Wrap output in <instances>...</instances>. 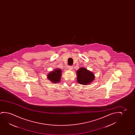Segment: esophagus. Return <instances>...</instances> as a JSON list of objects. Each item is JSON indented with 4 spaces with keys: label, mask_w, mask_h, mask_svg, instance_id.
<instances>
[{
    "label": "esophagus",
    "mask_w": 135,
    "mask_h": 135,
    "mask_svg": "<svg viewBox=\"0 0 135 135\" xmlns=\"http://www.w3.org/2000/svg\"><path fill=\"white\" fill-rule=\"evenodd\" d=\"M69 69H70V70H72V69H73V66H69Z\"/></svg>",
    "instance_id": "34e87169"
}]
</instances>
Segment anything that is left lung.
Returning <instances> with one entry per match:
<instances>
[{
	"label": "left lung",
	"mask_w": 135,
	"mask_h": 135,
	"mask_svg": "<svg viewBox=\"0 0 135 135\" xmlns=\"http://www.w3.org/2000/svg\"><path fill=\"white\" fill-rule=\"evenodd\" d=\"M76 73L78 82L82 85H88L94 80V74L84 68L79 69Z\"/></svg>",
	"instance_id": "obj_1"
}]
</instances>
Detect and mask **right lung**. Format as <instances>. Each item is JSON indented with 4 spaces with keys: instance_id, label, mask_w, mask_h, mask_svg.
<instances>
[{
    "instance_id": "right-lung-1",
    "label": "right lung",
    "mask_w": 135,
    "mask_h": 135,
    "mask_svg": "<svg viewBox=\"0 0 135 135\" xmlns=\"http://www.w3.org/2000/svg\"><path fill=\"white\" fill-rule=\"evenodd\" d=\"M62 71L60 69H56L55 70L51 72L47 76V78L53 83H57L60 81Z\"/></svg>"
}]
</instances>
